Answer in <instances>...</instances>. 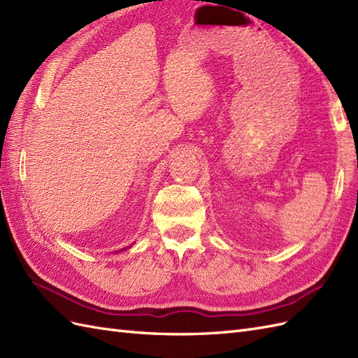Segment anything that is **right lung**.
<instances>
[{
    "instance_id": "right-lung-1",
    "label": "right lung",
    "mask_w": 358,
    "mask_h": 358,
    "mask_svg": "<svg viewBox=\"0 0 358 358\" xmlns=\"http://www.w3.org/2000/svg\"><path fill=\"white\" fill-rule=\"evenodd\" d=\"M129 248H130V246H129ZM124 249H126V248H124ZM124 249H121V250H124Z\"/></svg>"
}]
</instances>
